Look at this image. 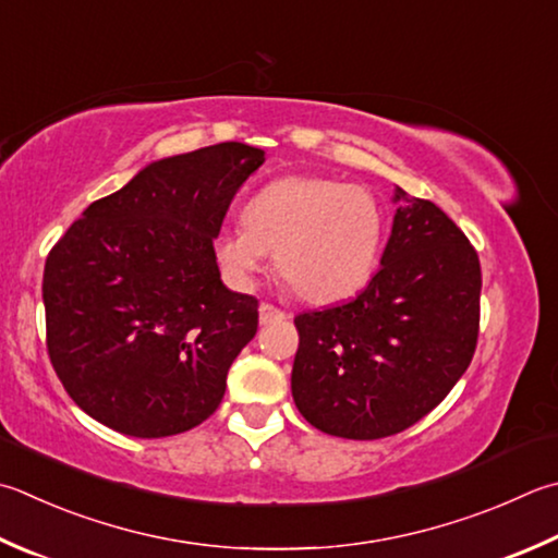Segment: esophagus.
Wrapping results in <instances>:
<instances>
[{"mask_svg":"<svg viewBox=\"0 0 558 558\" xmlns=\"http://www.w3.org/2000/svg\"><path fill=\"white\" fill-rule=\"evenodd\" d=\"M289 315L279 311L277 306H271V303H259V323L262 325H269V323H277V320H287Z\"/></svg>","mask_w":558,"mask_h":558,"instance_id":"1","label":"esophagus"}]
</instances>
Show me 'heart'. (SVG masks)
Returning <instances> with one entry per match:
<instances>
[{"label": "heart", "mask_w": 558, "mask_h": 558, "mask_svg": "<svg viewBox=\"0 0 558 558\" xmlns=\"http://www.w3.org/2000/svg\"><path fill=\"white\" fill-rule=\"evenodd\" d=\"M245 226H223L214 255L250 287L275 252L277 269L301 299L335 303L369 281L384 240V211L372 192L328 177H283L250 198Z\"/></svg>", "instance_id": "obj_1"}]
</instances>
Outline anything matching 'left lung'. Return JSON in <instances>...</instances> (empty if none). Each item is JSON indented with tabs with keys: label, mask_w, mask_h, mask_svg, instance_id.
Returning a JSON list of instances; mask_svg holds the SVG:
<instances>
[{
	"label": "left lung",
	"mask_w": 558,
	"mask_h": 558,
	"mask_svg": "<svg viewBox=\"0 0 558 558\" xmlns=\"http://www.w3.org/2000/svg\"><path fill=\"white\" fill-rule=\"evenodd\" d=\"M393 204L381 267L360 296L293 320V403L325 435L403 433L445 401L476 350V250L433 202L396 186Z\"/></svg>",
	"instance_id": "1"
}]
</instances>
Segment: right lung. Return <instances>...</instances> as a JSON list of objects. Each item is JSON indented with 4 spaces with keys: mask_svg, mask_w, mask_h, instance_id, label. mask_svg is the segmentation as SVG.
Instances as JSON below:
<instances>
[{
    "mask_svg": "<svg viewBox=\"0 0 558 558\" xmlns=\"http://www.w3.org/2000/svg\"><path fill=\"white\" fill-rule=\"evenodd\" d=\"M265 162L245 143L162 157L99 198L50 250L48 354L84 413L155 439L202 425L257 332V299L220 281L214 238Z\"/></svg>",
    "mask_w": 558,
    "mask_h": 558,
    "instance_id": "right-lung-1",
    "label": "right lung"
}]
</instances>
